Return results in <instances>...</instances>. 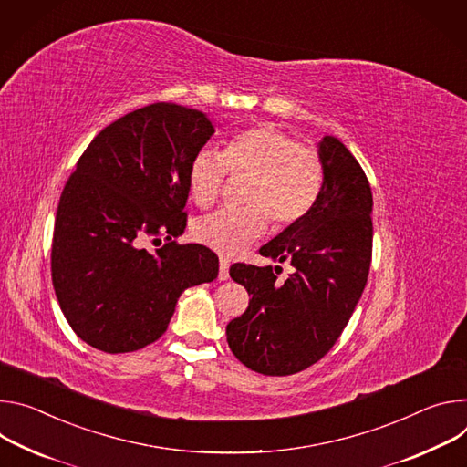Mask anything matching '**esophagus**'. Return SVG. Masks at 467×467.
Wrapping results in <instances>:
<instances>
[{
    "instance_id": "esophagus-1",
    "label": "esophagus",
    "mask_w": 467,
    "mask_h": 467,
    "mask_svg": "<svg viewBox=\"0 0 467 467\" xmlns=\"http://www.w3.org/2000/svg\"><path fill=\"white\" fill-rule=\"evenodd\" d=\"M230 278V262L226 257H221L219 260V280H228Z\"/></svg>"
}]
</instances>
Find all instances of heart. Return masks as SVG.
Returning <instances> with one entry per match:
<instances>
[{
  "mask_svg": "<svg viewBox=\"0 0 467 467\" xmlns=\"http://www.w3.org/2000/svg\"><path fill=\"white\" fill-rule=\"evenodd\" d=\"M248 176L243 207H221L200 217L194 237L221 254L235 255L267 228L280 230L300 223L319 200L325 167L314 146L273 124H262L232 137L223 151L203 148L192 155L187 171L189 194L200 207L212 205L228 176Z\"/></svg>",
  "mask_w": 467,
  "mask_h": 467,
  "instance_id": "heart-1",
  "label": "heart"
}]
</instances>
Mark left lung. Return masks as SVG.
<instances>
[{
  "label": "left lung",
  "instance_id": "1",
  "mask_svg": "<svg viewBox=\"0 0 467 467\" xmlns=\"http://www.w3.org/2000/svg\"><path fill=\"white\" fill-rule=\"evenodd\" d=\"M325 180L314 210L260 248L291 262L285 282L275 271L234 264L230 276L252 296L230 321L226 339L248 369L285 377L307 369L337 341L364 293L373 252V194L364 169L332 135L319 142Z\"/></svg>",
  "mask_w": 467,
  "mask_h": 467
}]
</instances>
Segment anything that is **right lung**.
Segmentation results:
<instances>
[{
	"mask_svg": "<svg viewBox=\"0 0 467 467\" xmlns=\"http://www.w3.org/2000/svg\"><path fill=\"white\" fill-rule=\"evenodd\" d=\"M213 133L202 111L160 101L103 128L83 151L57 207L51 280L90 347L120 354L153 343L180 295L217 278L215 252L174 241L187 226L189 163ZM144 236L161 248L142 249Z\"/></svg>",
	"mask_w": 467,
	"mask_h": 467,
	"instance_id": "add662e5",
	"label": "right lung"
}]
</instances>
